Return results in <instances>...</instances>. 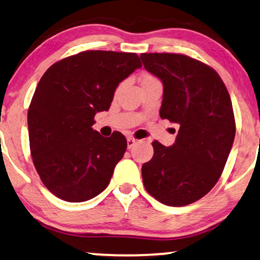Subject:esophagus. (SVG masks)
Segmentation results:
<instances>
[{"instance_id": "34e87169", "label": "esophagus", "mask_w": 260, "mask_h": 260, "mask_svg": "<svg viewBox=\"0 0 260 260\" xmlns=\"http://www.w3.org/2000/svg\"><path fill=\"white\" fill-rule=\"evenodd\" d=\"M126 142H127V149H131L135 144L137 143V140H136V138H134V137H127Z\"/></svg>"}]
</instances>
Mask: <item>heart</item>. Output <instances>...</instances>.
<instances>
[{"mask_svg": "<svg viewBox=\"0 0 260 260\" xmlns=\"http://www.w3.org/2000/svg\"><path fill=\"white\" fill-rule=\"evenodd\" d=\"M150 79H155V78L151 77V76H145L142 80H150Z\"/></svg>", "mask_w": 260, "mask_h": 260, "instance_id": "b5f03b06", "label": "heart"}]
</instances>
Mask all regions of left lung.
Segmentation results:
<instances>
[{
    "instance_id": "8db88e82",
    "label": "left lung",
    "mask_w": 260,
    "mask_h": 260,
    "mask_svg": "<svg viewBox=\"0 0 260 260\" xmlns=\"http://www.w3.org/2000/svg\"><path fill=\"white\" fill-rule=\"evenodd\" d=\"M144 69L163 83L159 116L180 125L172 147L152 142L142 166L145 189L167 206L205 197L218 182L236 136L229 91L215 70L176 53H142Z\"/></svg>"
}]
</instances>
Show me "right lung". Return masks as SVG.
Here are the masks:
<instances>
[{"label":"right lung","mask_w":260,"mask_h":260,"mask_svg":"<svg viewBox=\"0 0 260 260\" xmlns=\"http://www.w3.org/2000/svg\"><path fill=\"white\" fill-rule=\"evenodd\" d=\"M142 66L136 53L85 51L53 63L28 109L30 154L47 189L83 202L108 187L126 150L120 133L103 137L94 115L108 111L120 81Z\"/></svg>","instance_id":"obj_1"}]
</instances>
